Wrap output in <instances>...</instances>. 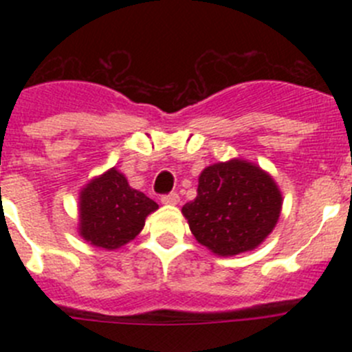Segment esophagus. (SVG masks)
Segmentation results:
<instances>
[{
	"label": "esophagus",
	"mask_w": 352,
	"mask_h": 352,
	"mask_svg": "<svg viewBox=\"0 0 352 352\" xmlns=\"http://www.w3.org/2000/svg\"><path fill=\"white\" fill-rule=\"evenodd\" d=\"M162 202H163V204L175 206V204H179V202H180V197H179V194H177V192H170V194H166V196L162 197Z\"/></svg>",
	"instance_id": "esophagus-1"
}]
</instances>
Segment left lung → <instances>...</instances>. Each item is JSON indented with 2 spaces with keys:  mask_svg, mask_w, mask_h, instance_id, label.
I'll list each match as a JSON object with an SVG mask.
<instances>
[{
  "mask_svg": "<svg viewBox=\"0 0 352 352\" xmlns=\"http://www.w3.org/2000/svg\"><path fill=\"white\" fill-rule=\"evenodd\" d=\"M283 194L257 163L232 158L206 166L197 196L182 208L192 235L219 257L257 248L278 225Z\"/></svg>",
  "mask_w": 352,
  "mask_h": 352,
  "instance_id": "8db88e82",
  "label": "left lung"
}]
</instances>
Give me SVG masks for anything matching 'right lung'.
<instances>
[{
  "label": "right lung",
  "mask_w": 352,
  "mask_h": 352,
  "mask_svg": "<svg viewBox=\"0 0 352 352\" xmlns=\"http://www.w3.org/2000/svg\"><path fill=\"white\" fill-rule=\"evenodd\" d=\"M156 209L153 199L133 189L126 175L112 166L80 190L78 233L94 247L117 250L140 235Z\"/></svg>",
  "instance_id": "right-lung-1"
}]
</instances>
